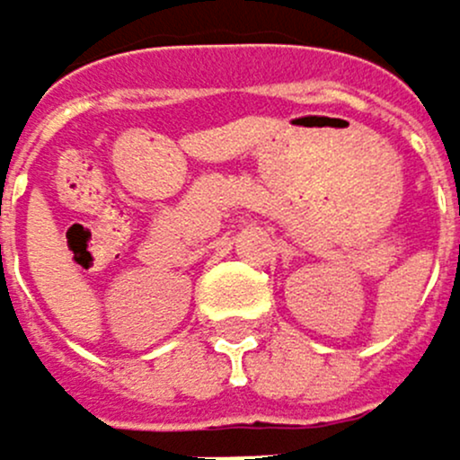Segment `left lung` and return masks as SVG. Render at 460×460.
I'll return each mask as SVG.
<instances>
[{"mask_svg":"<svg viewBox=\"0 0 460 460\" xmlns=\"http://www.w3.org/2000/svg\"><path fill=\"white\" fill-rule=\"evenodd\" d=\"M458 212H460V200H458Z\"/></svg>","mask_w":460,"mask_h":460,"instance_id":"obj_1","label":"left lung"}]
</instances>
